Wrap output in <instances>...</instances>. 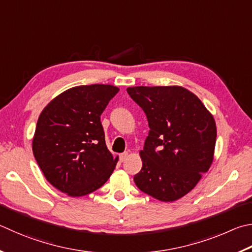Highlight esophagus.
Instances as JSON below:
<instances>
[{"label": "esophagus", "instance_id": "34e87169", "mask_svg": "<svg viewBox=\"0 0 252 252\" xmlns=\"http://www.w3.org/2000/svg\"><path fill=\"white\" fill-rule=\"evenodd\" d=\"M119 158H120V161H121V162L126 161V158H127V152H123V153H121V154H120V157H119Z\"/></svg>", "mask_w": 252, "mask_h": 252}]
</instances>
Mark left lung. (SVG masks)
<instances>
[{
    "label": "left lung",
    "mask_w": 252,
    "mask_h": 252,
    "mask_svg": "<svg viewBox=\"0 0 252 252\" xmlns=\"http://www.w3.org/2000/svg\"><path fill=\"white\" fill-rule=\"evenodd\" d=\"M126 91L150 127L135 185L158 200L174 202L189 193L212 165L217 136L214 117L183 87L140 86Z\"/></svg>",
    "instance_id": "left-lung-1"
}]
</instances>
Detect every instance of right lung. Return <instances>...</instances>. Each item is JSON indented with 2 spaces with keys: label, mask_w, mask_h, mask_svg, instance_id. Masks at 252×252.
I'll return each mask as SVG.
<instances>
[{
  "label": "right lung",
  "mask_w": 252,
  "mask_h": 252,
  "mask_svg": "<svg viewBox=\"0 0 252 252\" xmlns=\"http://www.w3.org/2000/svg\"><path fill=\"white\" fill-rule=\"evenodd\" d=\"M119 88L88 85L53 99L38 118L33 153L44 176L72 197L101 187L117 165L104 140L100 116Z\"/></svg>",
  "instance_id": "1"
}]
</instances>
